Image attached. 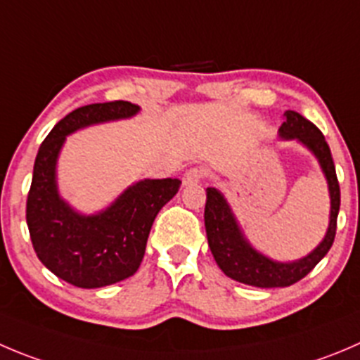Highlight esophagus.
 Here are the masks:
<instances>
[{"mask_svg": "<svg viewBox=\"0 0 360 360\" xmlns=\"http://www.w3.org/2000/svg\"><path fill=\"white\" fill-rule=\"evenodd\" d=\"M202 177H204V169H200V167H195V169L186 170V174L183 176V184L184 186H190V184L198 183Z\"/></svg>", "mask_w": 360, "mask_h": 360, "instance_id": "34e87169", "label": "esophagus"}]
</instances>
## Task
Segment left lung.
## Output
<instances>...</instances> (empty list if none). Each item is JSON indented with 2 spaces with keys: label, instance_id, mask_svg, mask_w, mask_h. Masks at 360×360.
I'll return each mask as SVG.
<instances>
[{
  "label": "left lung",
  "instance_id": "1",
  "mask_svg": "<svg viewBox=\"0 0 360 360\" xmlns=\"http://www.w3.org/2000/svg\"><path fill=\"white\" fill-rule=\"evenodd\" d=\"M278 135L281 141L299 142L315 156L329 188V226L319 246L313 248L308 255L297 260L280 262L258 251L244 236L243 226L237 221L225 195L218 188L205 190V195H207L204 211L205 233H207V243L216 264L232 280L258 288L290 287L302 280L333 246L334 236H336L338 212H340V184H338L330 149L322 131L308 120H304L301 114L287 110L285 123L278 130Z\"/></svg>",
  "mask_w": 360,
  "mask_h": 360
}]
</instances>
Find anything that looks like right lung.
Listing matches in <instances>:
<instances>
[{
	"mask_svg": "<svg viewBox=\"0 0 360 360\" xmlns=\"http://www.w3.org/2000/svg\"><path fill=\"white\" fill-rule=\"evenodd\" d=\"M130 102L84 105L63 117L45 137L33 167L26 221L41 264L79 288H102L137 273L160 209L177 193L179 179H142L93 214L77 211L59 193L58 160L66 137L93 124L130 120Z\"/></svg>",
	"mask_w": 360,
	"mask_h": 360,
	"instance_id": "1",
	"label": "right lung"
}]
</instances>
